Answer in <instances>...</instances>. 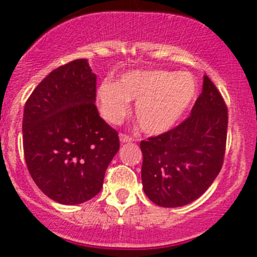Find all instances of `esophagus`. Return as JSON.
I'll return each mask as SVG.
<instances>
[{"label": "esophagus", "instance_id": "obj_1", "mask_svg": "<svg viewBox=\"0 0 257 257\" xmlns=\"http://www.w3.org/2000/svg\"><path fill=\"white\" fill-rule=\"evenodd\" d=\"M119 141H120V143H132V142L134 141L132 137L126 136V134H119Z\"/></svg>", "mask_w": 257, "mask_h": 257}]
</instances>
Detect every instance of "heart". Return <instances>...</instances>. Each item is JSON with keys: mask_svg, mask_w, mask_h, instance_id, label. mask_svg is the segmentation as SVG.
Returning <instances> with one entry per match:
<instances>
[{"mask_svg": "<svg viewBox=\"0 0 257 257\" xmlns=\"http://www.w3.org/2000/svg\"><path fill=\"white\" fill-rule=\"evenodd\" d=\"M198 95V83L189 72L138 69L123 74L118 82H103L97 98L100 112L110 123L128 114L129 100L136 103V119L150 136L169 132Z\"/></svg>", "mask_w": 257, "mask_h": 257, "instance_id": "1", "label": "heart"}]
</instances>
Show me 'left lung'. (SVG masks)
<instances>
[{
	"label": "left lung",
	"mask_w": 257,
	"mask_h": 257,
	"mask_svg": "<svg viewBox=\"0 0 257 257\" xmlns=\"http://www.w3.org/2000/svg\"><path fill=\"white\" fill-rule=\"evenodd\" d=\"M226 132V105L204 76L203 92L190 116L177 128L141 142L145 195L163 208L188 205L200 198L221 170Z\"/></svg>",
	"instance_id": "left-lung-1"
}]
</instances>
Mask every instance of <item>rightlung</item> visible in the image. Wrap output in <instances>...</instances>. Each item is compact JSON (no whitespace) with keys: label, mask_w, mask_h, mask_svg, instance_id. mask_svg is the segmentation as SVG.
<instances>
[{"label":"right lung","mask_w":257,"mask_h":257,"mask_svg":"<svg viewBox=\"0 0 257 257\" xmlns=\"http://www.w3.org/2000/svg\"><path fill=\"white\" fill-rule=\"evenodd\" d=\"M95 84L87 59H76L52 71L25 105L28 172L43 194L63 205L94 198L119 150L118 133L94 104Z\"/></svg>","instance_id":"1"}]
</instances>
